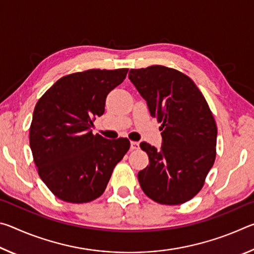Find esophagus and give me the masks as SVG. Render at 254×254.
Wrapping results in <instances>:
<instances>
[{
  "label": "esophagus",
  "mask_w": 254,
  "mask_h": 254,
  "mask_svg": "<svg viewBox=\"0 0 254 254\" xmlns=\"http://www.w3.org/2000/svg\"><path fill=\"white\" fill-rule=\"evenodd\" d=\"M131 150H136L139 149V142H135V141H132L131 142V145H130Z\"/></svg>",
  "instance_id": "esophagus-1"
}]
</instances>
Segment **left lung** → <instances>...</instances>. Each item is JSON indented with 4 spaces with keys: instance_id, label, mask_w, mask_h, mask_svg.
I'll use <instances>...</instances> for the list:
<instances>
[{
    "instance_id": "1",
    "label": "left lung",
    "mask_w": 254,
    "mask_h": 254,
    "mask_svg": "<svg viewBox=\"0 0 254 254\" xmlns=\"http://www.w3.org/2000/svg\"><path fill=\"white\" fill-rule=\"evenodd\" d=\"M128 78L161 122L160 149L147 142L149 166L137 179L159 204L179 205L198 194L216 156L217 127L203 94L188 76L173 68L131 69Z\"/></svg>"
}]
</instances>
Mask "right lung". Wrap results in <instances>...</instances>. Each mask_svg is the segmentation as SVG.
<instances>
[{"label":"right lung","instance_id":"obj_1","mask_svg":"<svg viewBox=\"0 0 254 254\" xmlns=\"http://www.w3.org/2000/svg\"><path fill=\"white\" fill-rule=\"evenodd\" d=\"M127 68L67 75L38 101L30 148L42 182L59 199L88 203L104 192L114 167L130 149L127 137L93 134L109 93L126 79Z\"/></svg>","mask_w":254,"mask_h":254}]
</instances>
